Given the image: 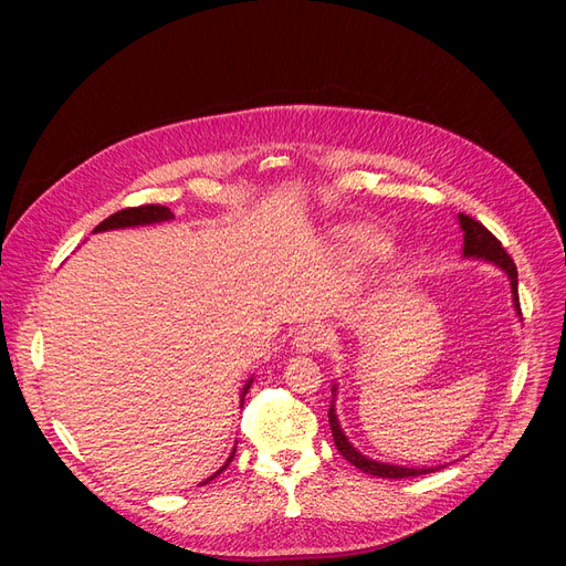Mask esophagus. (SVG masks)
Here are the masks:
<instances>
[{
    "instance_id": "obj_1",
    "label": "esophagus",
    "mask_w": 566,
    "mask_h": 566,
    "mask_svg": "<svg viewBox=\"0 0 566 566\" xmlns=\"http://www.w3.org/2000/svg\"><path fill=\"white\" fill-rule=\"evenodd\" d=\"M331 344V331L323 323L314 321L293 337V348L301 353H316Z\"/></svg>"
}]
</instances>
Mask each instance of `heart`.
Listing matches in <instances>:
<instances>
[{"label": "heart", "mask_w": 566, "mask_h": 566, "mask_svg": "<svg viewBox=\"0 0 566 566\" xmlns=\"http://www.w3.org/2000/svg\"><path fill=\"white\" fill-rule=\"evenodd\" d=\"M348 248L360 259H380V256H385V252H388V248H385L382 241H378V238H374L371 233H365V231L348 233Z\"/></svg>", "instance_id": "heart-1"}]
</instances>
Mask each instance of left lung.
Here are the masks:
<instances>
[{"label": "left lung", "instance_id": "obj_1", "mask_svg": "<svg viewBox=\"0 0 566 566\" xmlns=\"http://www.w3.org/2000/svg\"><path fill=\"white\" fill-rule=\"evenodd\" d=\"M459 224L463 231V256L465 259H484L493 265H497L500 271L510 277L512 284V301H514V310L521 316V303H518V273H516V263L512 261V256L504 252L502 243L497 238L478 220H472L470 216L459 213ZM335 397H337V385H333V403L328 410V422L333 429V438L339 454L350 461L355 468H360L367 474H374V478H382V480H403V478H420V474H429L436 472L438 468L444 465H431V468H406V465H395V463H382V461H374L367 459L365 454H360L358 450L353 448L348 442V438L344 436L339 420H337V412H335Z\"/></svg>", "mask_w": 566, "mask_h": 566}]
</instances>
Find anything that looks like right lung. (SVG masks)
Here are the masks:
<instances>
[{
  "label": "right lung",
  "instance_id": "1",
  "mask_svg": "<svg viewBox=\"0 0 566 566\" xmlns=\"http://www.w3.org/2000/svg\"><path fill=\"white\" fill-rule=\"evenodd\" d=\"M167 220H174V213L169 211L167 206H158V203H146V206H135V208H124V211H118V213H114V216H109L107 220H103L94 231H107V229H124V227H139V224H156V222H167ZM250 385H252V378L245 382V388H243V392H241V408H243V397L248 395V390H250ZM233 454H235V448H233V452H231V457L227 459V463L216 472V474H211V478H208L203 484H208L211 480H216L218 474L231 463V459H233Z\"/></svg>",
  "mask_w": 566,
  "mask_h": 566
}]
</instances>
